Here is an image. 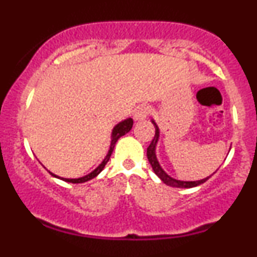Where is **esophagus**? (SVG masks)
I'll use <instances>...</instances> for the list:
<instances>
[{
	"label": "esophagus",
	"mask_w": 257,
	"mask_h": 257,
	"mask_svg": "<svg viewBox=\"0 0 257 257\" xmlns=\"http://www.w3.org/2000/svg\"><path fill=\"white\" fill-rule=\"evenodd\" d=\"M151 113V108L147 105H141L140 107H138V110L135 111L134 118L135 120H144L149 117V114Z\"/></svg>",
	"instance_id": "obj_1"
}]
</instances>
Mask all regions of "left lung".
I'll return each instance as SVG.
<instances>
[{"label": "left lung", "mask_w": 257, "mask_h": 257, "mask_svg": "<svg viewBox=\"0 0 257 257\" xmlns=\"http://www.w3.org/2000/svg\"><path fill=\"white\" fill-rule=\"evenodd\" d=\"M152 123H153V125H155V128H156V134H155V137H153L151 144H150V146L147 147V158H149L150 164H151L153 172H155L156 175H157L158 178L164 182V184L168 185V186H173V187L191 188V187H196V186L204 184V182L209 178H210V176H208V178H205L203 180H198V181H180V180L173 179L172 176L168 175V174L164 172L163 169H162L161 164H159V162L157 159V156H156V146H157L158 139H159V128H158V125L156 124V122L153 119H152Z\"/></svg>", "instance_id": "1"}]
</instances>
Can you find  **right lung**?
Returning a JSON list of instances; mask_svg holds the SVG:
<instances>
[{
	"label": "right lung",
	"instance_id": "right-lung-1",
	"mask_svg": "<svg viewBox=\"0 0 257 257\" xmlns=\"http://www.w3.org/2000/svg\"><path fill=\"white\" fill-rule=\"evenodd\" d=\"M133 128V119L132 118H126L124 120H122V122H119L118 124L113 128V131H112V134H111V145H110V150H108L107 155H106V157L104 161L101 162V164L96 168L95 170H93L90 174H88V175L85 176H82V178H78V179H65V178H59V176L55 175V174L51 173L52 176H54V178H59L61 180H64V181L66 182H72V184H82V182H85V181H89V180L94 179L95 176H98L100 173L102 172V169H104L106 163L108 162V159H110L111 155H112V151H113L114 149V145H116V143L118 141V139L120 137H123V135H125L126 133L131 132V129Z\"/></svg>",
	"mask_w": 257,
	"mask_h": 257
}]
</instances>
